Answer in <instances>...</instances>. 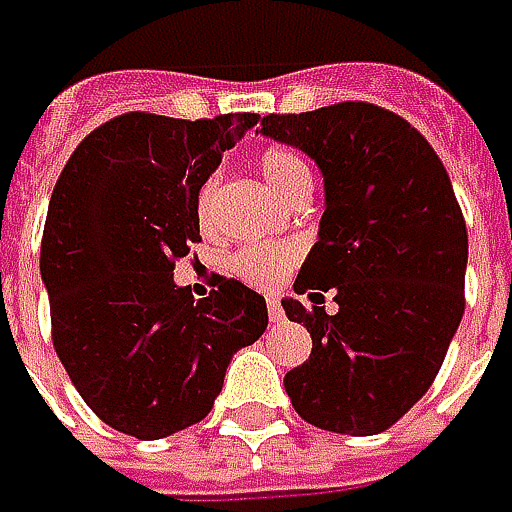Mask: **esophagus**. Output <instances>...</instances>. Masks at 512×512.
Wrapping results in <instances>:
<instances>
[{
  "label": "esophagus",
  "mask_w": 512,
  "mask_h": 512,
  "mask_svg": "<svg viewBox=\"0 0 512 512\" xmlns=\"http://www.w3.org/2000/svg\"><path fill=\"white\" fill-rule=\"evenodd\" d=\"M268 320L273 325H282L285 322V311H282V302L276 296H268Z\"/></svg>",
  "instance_id": "esophagus-1"
}]
</instances>
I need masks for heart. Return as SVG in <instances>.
I'll return each mask as SVG.
<instances>
[{
	"label": "heart",
	"instance_id": "b5f03b06",
	"mask_svg": "<svg viewBox=\"0 0 512 512\" xmlns=\"http://www.w3.org/2000/svg\"><path fill=\"white\" fill-rule=\"evenodd\" d=\"M259 169L270 184V190L279 198L296 184L311 181V169L302 161V155H296L294 149H285V146L268 149L259 161ZM216 195L218 175L213 172L195 195V216L201 221V227L216 224ZM296 259H299V250L294 244H247L230 259L227 268L233 276H239L242 282L253 285V288H273L288 276V270L294 268Z\"/></svg>",
	"mask_w": 512,
	"mask_h": 512
}]
</instances>
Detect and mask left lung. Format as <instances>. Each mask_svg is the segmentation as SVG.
Masks as SVG:
<instances>
[{"label":"left lung","instance_id":"1","mask_svg":"<svg viewBox=\"0 0 512 512\" xmlns=\"http://www.w3.org/2000/svg\"><path fill=\"white\" fill-rule=\"evenodd\" d=\"M259 132L302 149L325 187L294 282L305 299H282L314 343L285 392L302 421L377 435L426 395L464 317L467 224L447 169L415 126L371 103L268 115Z\"/></svg>","mask_w":512,"mask_h":512}]
</instances>
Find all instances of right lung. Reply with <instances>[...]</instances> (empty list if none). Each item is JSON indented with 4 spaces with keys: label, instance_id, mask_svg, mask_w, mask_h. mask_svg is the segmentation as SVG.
Instances as JSON below:
<instances>
[{
    "label": "right lung",
    "instance_id": "right-lung-1",
    "mask_svg": "<svg viewBox=\"0 0 512 512\" xmlns=\"http://www.w3.org/2000/svg\"><path fill=\"white\" fill-rule=\"evenodd\" d=\"M259 115L129 112L74 149L48 201L39 273L54 348L103 423L141 441L213 409L233 354L268 328L265 296L216 279L195 299L175 262L198 236L195 195Z\"/></svg>",
    "mask_w": 512,
    "mask_h": 512
}]
</instances>
